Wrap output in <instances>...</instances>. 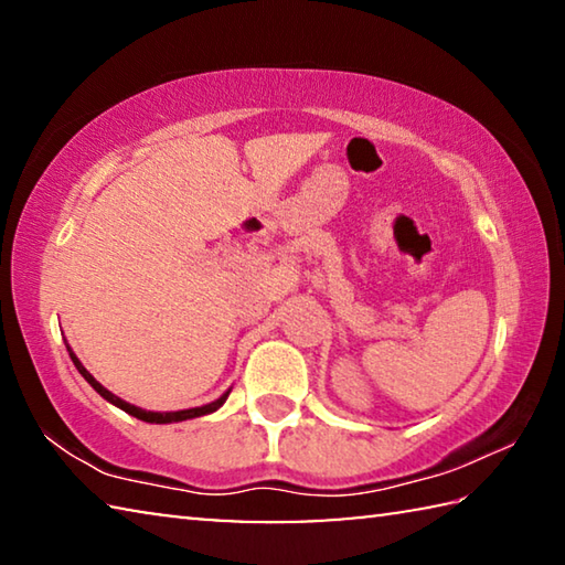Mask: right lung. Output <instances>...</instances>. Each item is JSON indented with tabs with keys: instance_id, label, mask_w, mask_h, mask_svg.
Instances as JSON below:
<instances>
[{
	"instance_id": "1",
	"label": "right lung",
	"mask_w": 565,
	"mask_h": 565,
	"mask_svg": "<svg viewBox=\"0 0 565 565\" xmlns=\"http://www.w3.org/2000/svg\"><path fill=\"white\" fill-rule=\"evenodd\" d=\"M66 351H70V356H72V361H74V366H76V371H79V374L89 381L92 384V388L97 391L99 396H104L109 401V404H114V406H119L121 411H127L129 416H134V418H139V420H147V424H174V420H186V418H196V416H206V414H212V411H216L218 406L224 404L226 401V396H228V391L226 394L222 396V398H216V401H212V404H206V406H199V408H186V411H167V414H159V411H145V408H139V406H131V404H127V401H121L119 396H114L111 391H107L104 388L97 379H94L87 369L82 366V361L74 356V351L66 347Z\"/></svg>"
}]
</instances>
